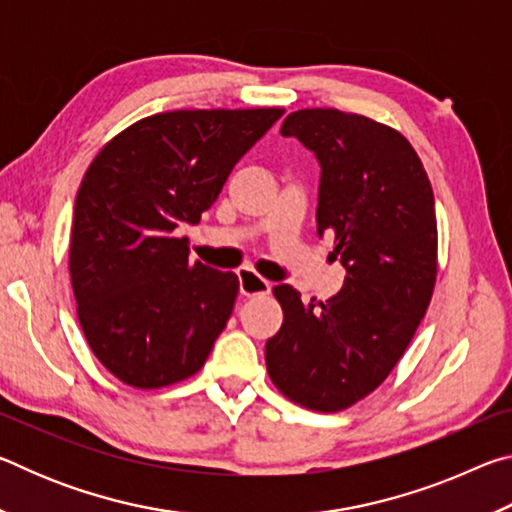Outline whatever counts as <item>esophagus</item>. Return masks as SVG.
<instances>
[{
	"instance_id": "34e87169",
	"label": "esophagus",
	"mask_w": 512,
	"mask_h": 512,
	"mask_svg": "<svg viewBox=\"0 0 512 512\" xmlns=\"http://www.w3.org/2000/svg\"><path fill=\"white\" fill-rule=\"evenodd\" d=\"M237 275H239L241 296L253 298V296H266V293H271V282L264 280L262 275H257L253 268H241Z\"/></svg>"
}]
</instances>
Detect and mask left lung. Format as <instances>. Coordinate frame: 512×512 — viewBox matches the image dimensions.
<instances>
[{"mask_svg":"<svg viewBox=\"0 0 512 512\" xmlns=\"http://www.w3.org/2000/svg\"><path fill=\"white\" fill-rule=\"evenodd\" d=\"M280 133L316 153L318 232H332L348 275L311 305L291 284L273 289L284 320L266 341V370L291 402L334 413L391 375L427 314L438 275L433 189L411 142L370 117L305 108Z\"/></svg>","mask_w":512,"mask_h":512,"instance_id":"8db88e82","label":"left lung"}]
</instances>
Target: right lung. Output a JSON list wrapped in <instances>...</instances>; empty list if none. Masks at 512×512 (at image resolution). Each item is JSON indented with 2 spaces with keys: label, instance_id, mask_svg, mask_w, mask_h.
<instances>
[{
  "label": "right lung",
  "instance_id": "1",
  "mask_svg": "<svg viewBox=\"0 0 512 512\" xmlns=\"http://www.w3.org/2000/svg\"><path fill=\"white\" fill-rule=\"evenodd\" d=\"M282 108L171 110L97 153L74 203L69 277L94 357L133 388L196 375L235 307L239 277L189 259L198 223Z\"/></svg>",
  "mask_w": 512,
  "mask_h": 512
}]
</instances>
